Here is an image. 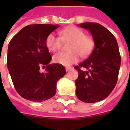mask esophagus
I'll return each instance as SVG.
<instances>
[{
    "label": "esophagus",
    "instance_id": "1",
    "mask_svg": "<svg viewBox=\"0 0 130 130\" xmlns=\"http://www.w3.org/2000/svg\"><path fill=\"white\" fill-rule=\"evenodd\" d=\"M72 69V67H66V71L67 72H69V70H71Z\"/></svg>",
    "mask_w": 130,
    "mask_h": 130
}]
</instances>
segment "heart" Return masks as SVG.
<instances>
[{"label":"heart","mask_w":130,"mask_h":130,"mask_svg":"<svg viewBox=\"0 0 130 130\" xmlns=\"http://www.w3.org/2000/svg\"><path fill=\"white\" fill-rule=\"evenodd\" d=\"M60 37L50 34L46 38V46L50 51L56 52L62 46L63 42L68 44L69 52H60L53 56V61L65 67H69L79 60V55L83 57L88 56L93 47V40L90 36L85 35L82 29L70 26L59 32Z\"/></svg>","instance_id":"1"}]
</instances>
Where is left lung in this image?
<instances>
[{"label": "left lung", "instance_id": "obj_1", "mask_svg": "<svg viewBox=\"0 0 130 130\" xmlns=\"http://www.w3.org/2000/svg\"><path fill=\"white\" fill-rule=\"evenodd\" d=\"M79 26L90 32L95 47L85 61L74 67L78 71L76 95L83 102H98L107 98L116 86L121 65L119 46L113 35L101 24L85 22Z\"/></svg>", "mask_w": 130, "mask_h": 130}]
</instances>
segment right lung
Returning <instances> with one entry per match:
<instances>
[{"instance_id":"right-lung-1","label":"right lung","mask_w":130,"mask_h":130,"mask_svg":"<svg viewBox=\"0 0 130 130\" xmlns=\"http://www.w3.org/2000/svg\"><path fill=\"white\" fill-rule=\"evenodd\" d=\"M58 25L31 24L13 36L8 47L7 67L17 92L24 99L42 102L53 97L56 84L66 74L63 65L51 64L46 38ZM46 68L40 73V68Z\"/></svg>"}]
</instances>
